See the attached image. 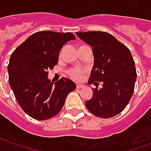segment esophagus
I'll list each match as a JSON object with an SVG mask.
<instances>
[{
	"label": "esophagus",
	"mask_w": 151,
	"mask_h": 151,
	"mask_svg": "<svg viewBox=\"0 0 151 151\" xmlns=\"http://www.w3.org/2000/svg\"><path fill=\"white\" fill-rule=\"evenodd\" d=\"M76 86H77V88H82V87H84L85 86L83 85V84H80V83H77V85H76Z\"/></svg>",
	"instance_id": "obj_1"
}]
</instances>
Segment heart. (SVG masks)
Wrapping results in <instances>:
<instances>
[{"label":"heart","mask_w":151,"mask_h":151,"mask_svg":"<svg viewBox=\"0 0 151 151\" xmlns=\"http://www.w3.org/2000/svg\"><path fill=\"white\" fill-rule=\"evenodd\" d=\"M69 73V75L71 76L73 78L77 79V80H79V79L82 78V77H83V71L80 69H70Z\"/></svg>","instance_id":"obj_1"}]
</instances>
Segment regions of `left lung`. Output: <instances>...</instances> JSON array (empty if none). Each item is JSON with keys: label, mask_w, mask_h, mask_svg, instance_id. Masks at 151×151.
<instances>
[{"label": "left lung", "mask_w": 151, "mask_h": 151, "mask_svg": "<svg viewBox=\"0 0 151 151\" xmlns=\"http://www.w3.org/2000/svg\"><path fill=\"white\" fill-rule=\"evenodd\" d=\"M76 35L92 47L94 65L88 83L102 82L101 88L93 89V97L86 101V107L96 116H115L124 109L134 91L137 73L129 49L107 32Z\"/></svg>", "instance_id": "obj_1"}]
</instances>
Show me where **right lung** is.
Instances as JSON below:
<instances>
[{
    "instance_id": "right-lung-1",
    "label": "right lung",
    "mask_w": 151,
    "mask_h": 151,
    "mask_svg": "<svg viewBox=\"0 0 151 151\" xmlns=\"http://www.w3.org/2000/svg\"><path fill=\"white\" fill-rule=\"evenodd\" d=\"M71 32L39 31L25 40L12 53L8 65L9 82L18 104L30 116L44 120L59 113L76 84L62 78L54 83L48 69L58 62L59 52L69 40Z\"/></svg>"
}]
</instances>
